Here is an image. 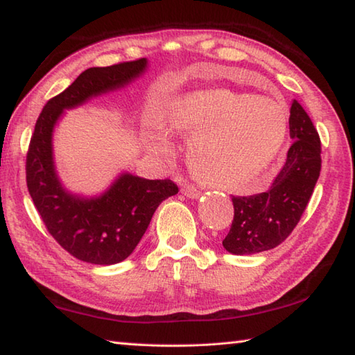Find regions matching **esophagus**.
Here are the masks:
<instances>
[{"mask_svg": "<svg viewBox=\"0 0 355 355\" xmlns=\"http://www.w3.org/2000/svg\"><path fill=\"white\" fill-rule=\"evenodd\" d=\"M182 193L184 195V197L192 198V200L200 198V195H201V192L197 189V187L192 186V184H184V186L182 187Z\"/></svg>", "mask_w": 355, "mask_h": 355, "instance_id": "34e87169", "label": "esophagus"}]
</instances>
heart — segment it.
<instances>
[{
	"mask_svg": "<svg viewBox=\"0 0 355 355\" xmlns=\"http://www.w3.org/2000/svg\"><path fill=\"white\" fill-rule=\"evenodd\" d=\"M173 131L193 135L189 163L202 183L239 192L266 173L285 143L288 120L277 102L225 89L191 93L172 105L168 116ZM169 153L163 135L153 140Z\"/></svg>",
	"mask_w": 355,
	"mask_h": 355,
	"instance_id": "obj_1",
	"label": "heart"
}]
</instances>
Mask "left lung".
Returning a JSON list of instances; mask_svg holds the SVG:
<instances>
[{
    "label": "left lung",
    "instance_id": "1",
    "mask_svg": "<svg viewBox=\"0 0 355 355\" xmlns=\"http://www.w3.org/2000/svg\"><path fill=\"white\" fill-rule=\"evenodd\" d=\"M293 145L270 191L232 197V227L223 245L233 254H253L275 248L288 238L305 212L320 175L319 134L297 101L290 110Z\"/></svg>",
    "mask_w": 355,
    "mask_h": 355
}]
</instances>
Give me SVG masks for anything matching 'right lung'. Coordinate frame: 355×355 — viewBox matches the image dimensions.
I'll list each match as a JSON object with an SVG mask.
<instances>
[{
  "instance_id": "add662e5",
  "label": "right lung",
  "mask_w": 355,
  "mask_h": 355,
  "mask_svg": "<svg viewBox=\"0 0 355 355\" xmlns=\"http://www.w3.org/2000/svg\"><path fill=\"white\" fill-rule=\"evenodd\" d=\"M148 69V59L82 71L73 84L50 99L36 120L26 175L28 193L50 235L84 262L112 266L130 256L145 235L155 209L178 193L171 180H146L122 172L107 191L84 197L67 191L53 158V131L65 110L92 97L123 88Z\"/></svg>"
}]
</instances>
